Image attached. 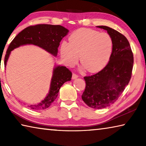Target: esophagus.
Listing matches in <instances>:
<instances>
[{
	"mask_svg": "<svg viewBox=\"0 0 146 146\" xmlns=\"http://www.w3.org/2000/svg\"><path fill=\"white\" fill-rule=\"evenodd\" d=\"M78 75H76V74H75V73H73V75H72V78L73 79H75V78H76L78 77Z\"/></svg>",
	"mask_w": 146,
	"mask_h": 146,
	"instance_id": "esophagus-1",
	"label": "esophagus"
}]
</instances>
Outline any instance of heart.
Returning <instances> with one entry per match:
<instances>
[{"label": "heart", "instance_id": "b5f03b06", "mask_svg": "<svg viewBox=\"0 0 146 146\" xmlns=\"http://www.w3.org/2000/svg\"><path fill=\"white\" fill-rule=\"evenodd\" d=\"M70 42L61 44L60 53L63 61L72 66L80 62L89 72L100 71L110 60L113 51L111 36L107 33L88 28H80L73 32Z\"/></svg>", "mask_w": 146, "mask_h": 146}]
</instances>
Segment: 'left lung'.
<instances>
[{"mask_svg": "<svg viewBox=\"0 0 146 146\" xmlns=\"http://www.w3.org/2000/svg\"><path fill=\"white\" fill-rule=\"evenodd\" d=\"M97 27L111 36L113 51L104 68L84 77L86 88L82 98L89 107L99 110L111 105L120 97L131 78L134 59L129 41L123 35L110 27Z\"/></svg>", "mask_w": 146, "mask_h": 146, "instance_id": "left-lung-1", "label": "left lung"}]
</instances>
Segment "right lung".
<instances>
[{
	"label": "right lung",
	"mask_w": 146,
	"mask_h": 146,
	"mask_svg": "<svg viewBox=\"0 0 146 146\" xmlns=\"http://www.w3.org/2000/svg\"><path fill=\"white\" fill-rule=\"evenodd\" d=\"M68 29L60 25L36 24L30 26L20 32L9 44L4 57L6 66L11 51L20 46L34 44L56 56L60 42L68 33ZM72 73L65 66H57L53 71L50 90L46 98L38 104L29 106L34 110H42L49 108L58 96L59 90L64 82L71 80Z\"/></svg>",
	"instance_id": "add662e5"
}]
</instances>
